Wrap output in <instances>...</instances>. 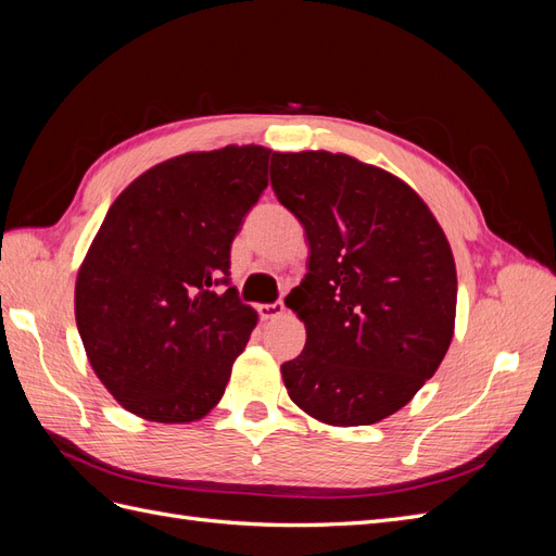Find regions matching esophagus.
<instances>
[{
  "instance_id": "esophagus-1",
  "label": "esophagus",
  "mask_w": 556,
  "mask_h": 556,
  "mask_svg": "<svg viewBox=\"0 0 556 556\" xmlns=\"http://www.w3.org/2000/svg\"><path fill=\"white\" fill-rule=\"evenodd\" d=\"M282 313H285L282 301H276V304H262L260 306V317L262 319H274V317H280Z\"/></svg>"
}]
</instances>
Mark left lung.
Returning a JSON list of instances; mask_svg holds the SVG:
<instances>
[{"label": "left lung", "mask_w": 556, "mask_h": 556, "mask_svg": "<svg viewBox=\"0 0 556 556\" xmlns=\"http://www.w3.org/2000/svg\"><path fill=\"white\" fill-rule=\"evenodd\" d=\"M271 185L304 225L308 274L285 299L306 345L280 366L290 399L319 422L374 425L441 366L457 271L441 225L406 182L325 150L274 153Z\"/></svg>", "instance_id": "obj_1"}]
</instances>
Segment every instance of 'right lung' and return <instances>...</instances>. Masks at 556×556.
<instances>
[{
  "label": "right lung",
  "mask_w": 556,
  "mask_h": 556,
  "mask_svg": "<svg viewBox=\"0 0 556 556\" xmlns=\"http://www.w3.org/2000/svg\"><path fill=\"white\" fill-rule=\"evenodd\" d=\"M262 146L166 160L113 201L76 280V325L106 390L134 415L182 425L225 394L257 325L229 252L266 190Z\"/></svg>",
  "instance_id": "right-lung-1"
}]
</instances>
